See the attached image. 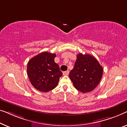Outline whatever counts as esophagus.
<instances>
[{"label":"esophagus","mask_w":127,"mask_h":127,"mask_svg":"<svg viewBox=\"0 0 127 127\" xmlns=\"http://www.w3.org/2000/svg\"><path fill=\"white\" fill-rule=\"evenodd\" d=\"M63 75H68L69 74V71H64V72H63Z\"/></svg>","instance_id":"obj_1"}]
</instances>
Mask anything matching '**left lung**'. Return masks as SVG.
Wrapping results in <instances>:
<instances>
[{"instance_id":"obj_1","label":"left lung","mask_w":127,"mask_h":127,"mask_svg":"<svg viewBox=\"0 0 127 127\" xmlns=\"http://www.w3.org/2000/svg\"><path fill=\"white\" fill-rule=\"evenodd\" d=\"M103 68L92 55L79 53L69 76L76 89L85 93L97 86L102 76Z\"/></svg>"}]
</instances>
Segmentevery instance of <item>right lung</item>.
I'll return each instance as SVG.
<instances>
[{"label":"right lung","instance_id":"1","mask_svg":"<svg viewBox=\"0 0 127 127\" xmlns=\"http://www.w3.org/2000/svg\"><path fill=\"white\" fill-rule=\"evenodd\" d=\"M55 53L44 52L28 62L27 73L30 83L40 92H48L55 89L63 75L55 62Z\"/></svg>","mask_w":127,"mask_h":127}]
</instances>
